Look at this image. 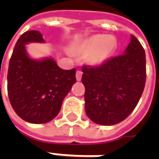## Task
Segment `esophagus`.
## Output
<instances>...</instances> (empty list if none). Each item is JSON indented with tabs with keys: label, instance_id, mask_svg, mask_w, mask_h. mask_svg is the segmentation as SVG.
I'll list each match as a JSON object with an SVG mask.
<instances>
[{
	"label": "esophagus",
	"instance_id": "34e87169",
	"mask_svg": "<svg viewBox=\"0 0 159 159\" xmlns=\"http://www.w3.org/2000/svg\"><path fill=\"white\" fill-rule=\"evenodd\" d=\"M81 77H82V71L80 70H78L76 71V79L78 81L81 80Z\"/></svg>",
	"mask_w": 159,
	"mask_h": 159
}]
</instances>
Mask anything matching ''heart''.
<instances>
[{"mask_svg": "<svg viewBox=\"0 0 159 159\" xmlns=\"http://www.w3.org/2000/svg\"><path fill=\"white\" fill-rule=\"evenodd\" d=\"M117 41L113 36L105 34H95L82 41L77 47L78 51L91 53L89 59L93 64H102L113 53Z\"/></svg>", "mask_w": 159, "mask_h": 159, "instance_id": "obj_1", "label": "heart"}]
</instances>
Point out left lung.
I'll return each mask as SVG.
<instances>
[{"instance_id":"obj_1","label":"left lung","mask_w":159,"mask_h":159,"mask_svg":"<svg viewBox=\"0 0 159 159\" xmlns=\"http://www.w3.org/2000/svg\"><path fill=\"white\" fill-rule=\"evenodd\" d=\"M85 110L96 124L111 125L126 119L143 95L146 82L145 51L132 35L125 54L97 66L84 65Z\"/></svg>"}]
</instances>
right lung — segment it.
Masks as SVG:
<instances>
[{"label": "right lung", "instance_id": "obj_1", "mask_svg": "<svg viewBox=\"0 0 159 159\" xmlns=\"http://www.w3.org/2000/svg\"><path fill=\"white\" fill-rule=\"evenodd\" d=\"M38 31H27L16 43L8 70L10 104L22 119L44 124L57 115L64 97L76 82V69L63 70L51 58L31 59L25 51L29 42H43Z\"/></svg>", "mask_w": 159, "mask_h": 159}]
</instances>
